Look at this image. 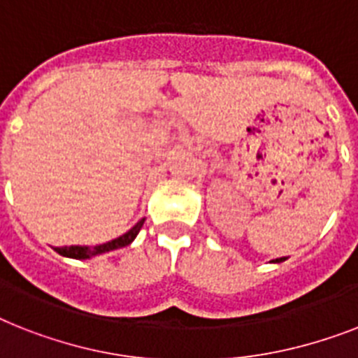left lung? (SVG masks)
Instances as JSON below:
<instances>
[{
  "instance_id": "1",
  "label": "left lung",
  "mask_w": 358,
  "mask_h": 358,
  "mask_svg": "<svg viewBox=\"0 0 358 358\" xmlns=\"http://www.w3.org/2000/svg\"><path fill=\"white\" fill-rule=\"evenodd\" d=\"M281 261H285V257H280V259H275L274 263H281Z\"/></svg>"
}]
</instances>
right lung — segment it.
Returning <instances> with one entry per match:
<instances>
[{"label": "right lung", "instance_id": "add662e5", "mask_svg": "<svg viewBox=\"0 0 358 358\" xmlns=\"http://www.w3.org/2000/svg\"><path fill=\"white\" fill-rule=\"evenodd\" d=\"M141 226H143V220L138 222L132 229H129L124 235L117 237V239L110 241V243H104V245L92 246V248H90V246H62V248H55V250H57L60 255H64V257H71V259H90V257H94V255L106 254V252H112V250L129 246L130 243L136 239V235L139 234Z\"/></svg>", "mask_w": 358, "mask_h": 358}]
</instances>
